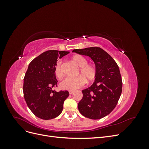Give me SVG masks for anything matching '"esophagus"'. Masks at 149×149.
I'll use <instances>...</instances> for the list:
<instances>
[{
	"label": "esophagus",
	"mask_w": 149,
	"mask_h": 149,
	"mask_svg": "<svg viewBox=\"0 0 149 149\" xmlns=\"http://www.w3.org/2000/svg\"><path fill=\"white\" fill-rule=\"evenodd\" d=\"M73 93H74V91H69V93H70V94H73Z\"/></svg>",
	"instance_id": "esophagus-1"
}]
</instances>
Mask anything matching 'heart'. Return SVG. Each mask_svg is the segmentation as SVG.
<instances>
[{"label": "heart", "mask_w": 149, "mask_h": 149, "mask_svg": "<svg viewBox=\"0 0 149 149\" xmlns=\"http://www.w3.org/2000/svg\"><path fill=\"white\" fill-rule=\"evenodd\" d=\"M72 60L79 67V74L80 76L76 78H66L60 84V87L63 90H74L82 88L88 81L91 82L95 79L96 76V70L93 65L88 64V61L83 56L75 55L72 57ZM61 62L58 61L55 68V74L58 78L61 79L63 76L61 68Z\"/></svg>", "instance_id": "b5f03b06"}]
</instances>
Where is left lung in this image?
I'll return each mask as SVG.
<instances>
[{"instance_id":"obj_1","label":"left lung","mask_w":149,"mask_h":149,"mask_svg":"<svg viewBox=\"0 0 149 149\" xmlns=\"http://www.w3.org/2000/svg\"><path fill=\"white\" fill-rule=\"evenodd\" d=\"M73 52L91 58L96 70L93 84L82 91L83 98L78 105L79 111L89 119H101L113 111L121 95L123 82L119 66L100 47L75 49Z\"/></svg>"}]
</instances>
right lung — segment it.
<instances>
[{
	"label": "right lung",
	"instance_id": "add662e5",
	"mask_svg": "<svg viewBox=\"0 0 149 149\" xmlns=\"http://www.w3.org/2000/svg\"><path fill=\"white\" fill-rule=\"evenodd\" d=\"M69 53L48 50L35 58L29 65L24 79V98L30 111L38 118L49 120L61 113L69 92H56L52 88L58 85L55 74L57 59Z\"/></svg>",
	"mask_w": 149,
	"mask_h": 149
}]
</instances>
